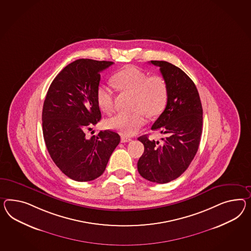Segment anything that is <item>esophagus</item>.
<instances>
[{"instance_id": "esophagus-1", "label": "esophagus", "mask_w": 251, "mask_h": 251, "mask_svg": "<svg viewBox=\"0 0 251 251\" xmlns=\"http://www.w3.org/2000/svg\"><path fill=\"white\" fill-rule=\"evenodd\" d=\"M132 140L130 137H126V136H121V142L122 143H126V142H130Z\"/></svg>"}]
</instances>
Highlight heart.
Returning <instances> with one entry per match:
<instances>
[{"label":"heart","mask_w":251,"mask_h":251,"mask_svg":"<svg viewBox=\"0 0 251 251\" xmlns=\"http://www.w3.org/2000/svg\"><path fill=\"white\" fill-rule=\"evenodd\" d=\"M117 88L135 95V113H119L107 120V126L123 135L136 134L147 123L146 114L150 117L160 115L168 101V85L160 75L148 76V74L135 66H126L113 76ZM97 100L100 108L112 113L114 92L111 87L101 84L97 90Z\"/></svg>","instance_id":"b5f03b06"}]
</instances>
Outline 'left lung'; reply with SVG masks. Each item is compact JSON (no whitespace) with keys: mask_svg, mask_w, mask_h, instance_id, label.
<instances>
[{"mask_svg":"<svg viewBox=\"0 0 251 251\" xmlns=\"http://www.w3.org/2000/svg\"><path fill=\"white\" fill-rule=\"evenodd\" d=\"M160 68L168 85L167 106L151 129L159 131L163 142L138 140L145 150L137 162V170L144 178L165 184L177 178L186 170L200 147L203 109L193 81L176 65L166 61H151Z\"/></svg>","mask_w":251,"mask_h":251,"instance_id":"left-lung-1","label":"left lung"}]
</instances>
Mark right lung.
I'll use <instances>...</instances> for the list:
<instances>
[{
  "instance_id": "right-lung-1",
  "label": "right lung",
  "mask_w": 251,
  "mask_h": 251,
  "mask_svg": "<svg viewBox=\"0 0 251 251\" xmlns=\"http://www.w3.org/2000/svg\"><path fill=\"white\" fill-rule=\"evenodd\" d=\"M109 61L79 59L66 65L53 79L43 107L45 146L59 169L71 179H96L105 170L120 142L111 130L86 138L84 131L101 119L97 90L100 73Z\"/></svg>"
}]
</instances>
